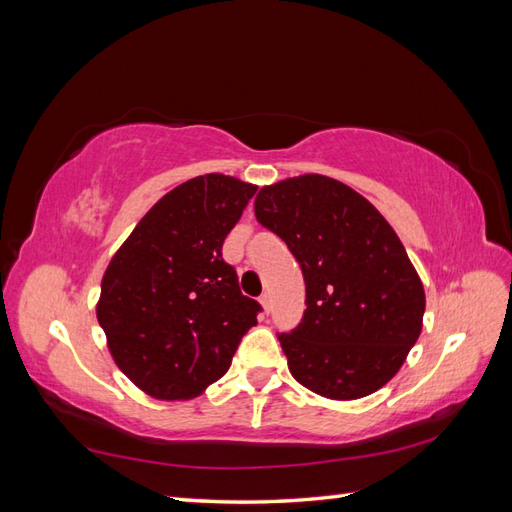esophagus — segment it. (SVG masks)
Here are the masks:
<instances>
[{
    "mask_svg": "<svg viewBox=\"0 0 512 512\" xmlns=\"http://www.w3.org/2000/svg\"><path fill=\"white\" fill-rule=\"evenodd\" d=\"M259 303H261V307H264V312L268 314L270 312V294H261Z\"/></svg>",
    "mask_w": 512,
    "mask_h": 512,
    "instance_id": "esophagus-1",
    "label": "esophagus"
}]
</instances>
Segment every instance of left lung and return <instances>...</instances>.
Here are the masks:
<instances>
[{
	"mask_svg": "<svg viewBox=\"0 0 512 512\" xmlns=\"http://www.w3.org/2000/svg\"><path fill=\"white\" fill-rule=\"evenodd\" d=\"M255 218L303 270L307 310L279 336L292 377L336 401L386 386L419 340L425 312L421 277L395 229L362 194L323 174L261 187Z\"/></svg>",
	"mask_w": 512,
	"mask_h": 512,
	"instance_id": "left-lung-1",
	"label": "left lung"
}]
</instances>
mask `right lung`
<instances>
[{
  "mask_svg": "<svg viewBox=\"0 0 512 512\" xmlns=\"http://www.w3.org/2000/svg\"><path fill=\"white\" fill-rule=\"evenodd\" d=\"M257 185L202 174L139 220L104 270L95 316L117 368L159 401H187L229 371L257 325L222 244Z\"/></svg>",
  "mask_w": 512,
  "mask_h": 512,
  "instance_id": "right-lung-1",
  "label": "right lung"
}]
</instances>
